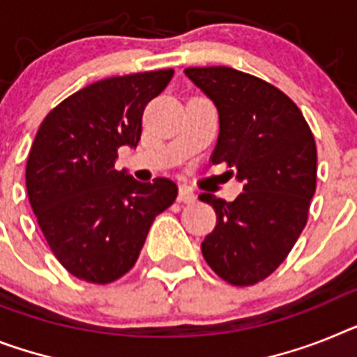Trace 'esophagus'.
Wrapping results in <instances>:
<instances>
[{
  "label": "esophagus",
  "mask_w": 357,
  "mask_h": 357,
  "mask_svg": "<svg viewBox=\"0 0 357 357\" xmlns=\"http://www.w3.org/2000/svg\"><path fill=\"white\" fill-rule=\"evenodd\" d=\"M178 202L179 203H194V202H196V194L192 192V188L187 187V185H181V187H179Z\"/></svg>",
  "instance_id": "1"
}]
</instances>
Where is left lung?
I'll return each instance as SVG.
<instances>
[{
    "instance_id": "obj_1",
    "label": "left lung",
    "mask_w": 357,
    "mask_h": 357,
    "mask_svg": "<svg viewBox=\"0 0 357 357\" xmlns=\"http://www.w3.org/2000/svg\"><path fill=\"white\" fill-rule=\"evenodd\" d=\"M185 76L218 109L212 163L225 161L243 183L234 202L199 194L218 218L203 257L225 281L254 285L285 261L307 225L316 142L294 101L271 83L230 67H190Z\"/></svg>"
}]
</instances>
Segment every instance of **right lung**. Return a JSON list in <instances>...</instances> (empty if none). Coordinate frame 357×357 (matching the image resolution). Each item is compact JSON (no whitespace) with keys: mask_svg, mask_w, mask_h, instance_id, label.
I'll use <instances>...</instances> for the list:
<instances>
[{"mask_svg":"<svg viewBox=\"0 0 357 357\" xmlns=\"http://www.w3.org/2000/svg\"><path fill=\"white\" fill-rule=\"evenodd\" d=\"M174 70L137 72L85 86L50 110L26 161V192L54 256L72 275L110 283L137 261L149 229L178 196L172 179L142 183L116 170L136 149L146 103Z\"/></svg>","mask_w":357,"mask_h":357,"instance_id":"add662e5","label":"right lung"}]
</instances>
